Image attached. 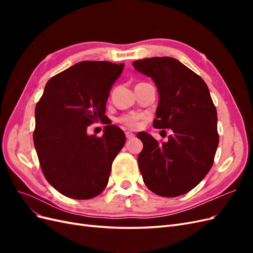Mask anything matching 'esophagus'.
<instances>
[{
	"label": "esophagus",
	"mask_w": 253,
	"mask_h": 253,
	"mask_svg": "<svg viewBox=\"0 0 253 253\" xmlns=\"http://www.w3.org/2000/svg\"><path fill=\"white\" fill-rule=\"evenodd\" d=\"M126 139H133L134 137H135V135L133 133H131V132H126Z\"/></svg>",
	"instance_id": "obj_1"
}]
</instances>
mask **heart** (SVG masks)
<instances>
[{
  "label": "heart",
  "instance_id": "obj_1",
  "mask_svg": "<svg viewBox=\"0 0 253 253\" xmlns=\"http://www.w3.org/2000/svg\"><path fill=\"white\" fill-rule=\"evenodd\" d=\"M139 117L137 115H124L117 119V122L128 128H135L138 125Z\"/></svg>",
  "mask_w": 253,
  "mask_h": 253
}]
</instances>
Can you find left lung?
I'll use <instances>...</instances> for the list:
<instances>
[{
	"label": "left lung",
	"instance_id": "obj_1",
	"mask_svg": "<svg viewBox=\"0 0 253 253\" xmlns=\"http://www.w3.org/2000/svg\"><path fill=\"white\" fill-rule=\"evenodd\" d=\"M154 80L159 94L155 128H169L168 142L140 132L138 165L143 182L164 197L188 193L208 174L218 145L217 114L206 82L178 60L154 57L133 62ZM166 132V131H165Z\"/></svg>",
	"mask_w": 253,
	"mask_h": 253
}]
</instances>
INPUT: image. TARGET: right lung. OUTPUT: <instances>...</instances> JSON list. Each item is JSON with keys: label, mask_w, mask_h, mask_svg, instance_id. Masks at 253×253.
<instances>
[{"label": "right lung", "mask_w": 253, "mask_h": 253, "mask_svg": "<svg viewBox=\"0 0 253 253\" xmlns=\"http://www.w3.org/2000/svg\"><path fill=\"white\" fill-rule=\"evenodd\" d=\"M125 63L82 61L51 77L35 110L34 143L45 178L61 194L89 200L109 182L113 160L126 143L116 126L101 137L87 126L105 117V103Z\"/></svg>", "instance_id": "add662e5"}]
</instances>
